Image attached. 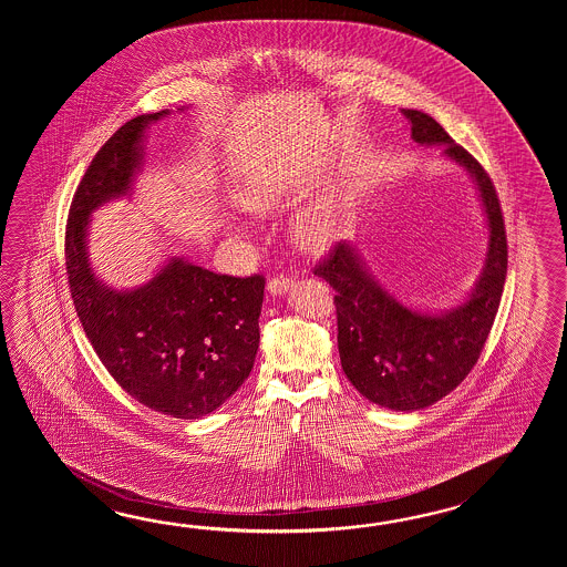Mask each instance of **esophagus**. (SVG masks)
Returning <instances> with one entry per match:
<instances>
[{
  "label": "esophagus",
  "mask_w": 567,
  "mask_h": 567,
  "mask_svg": "<svg viewBox=\"0 0 567 567\" xmlns=\"http://www.w3.org/2000/svg\"><path fill=\"white\" fill-rule=\"evenodd\" d=\"M289 286H291V278L279 274V276H274V278L269 279L267 289H269V293H274V296H281V293L288 291Z\"/></svg>",
  "instance_id": "34e87169"
}]
</instances>
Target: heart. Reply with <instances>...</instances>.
<instances>
[{
    "instance_id": "1",
    "label": "heart",
    "mask_w": 567,
    "mask_h": 567,
    "mask_svg": "<svg viewBox=\"0 0 567 567\" xmlns=\"http://www.w3.org/2000/svg\"><path fill=\"white\" fill-rule=\"evenodd\" d=\"M289 184L276 169L257 172L243 184L239 203L247 210L267 213L288 203ZM342 227V196L338 190L324 194L296 220V239L308 251H324L337 241Z\"/></svg>"
}]
</instances>
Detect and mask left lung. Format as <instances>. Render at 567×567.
Wrapping results in <instances>:
<instances>
[{
    "label": "left lung",
    "mask_w": 567,
    "mask_h": 567,
    "mask_svg": "<svg viewBox=\"0 0 567 567\" xmlns=\"http://www.w3.org/2000/svg\"><path fill=\"white\" fill-rule=\"evenodd\" d=\"M417 144L446 145L444 154L471 172L481 190L491 243L481 281L466 303L444 316H423L386 296L349 243L330 247L313 276L334 289L342 371L362 398L395 411L423 410L446 398L481 359L506 278L505 218L481 162L427 113L403 109Z\"/></svg>",
    "instance_id": "1"
}]
</instances>
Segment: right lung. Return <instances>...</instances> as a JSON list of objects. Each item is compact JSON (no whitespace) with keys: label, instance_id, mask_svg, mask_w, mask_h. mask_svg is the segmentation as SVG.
<instances>
[{"label":"right lung","instance_id":"1","mask_svg":"<svg viewBox=\"0 0 567 567\" xmlns=\"http://www.w3.org/2000/svg\"><path fill=\"white\" fill-rule=\"evenodd\" d=\"M121 125L96 152L73 196L64 259L74 310L109 374L150 410L196 420L220 408L254 369L266 278H235L172 259L147 286L113 291L86 259L89 215L130 190L150 121Z\"/></svg>","mask_w":567,"mask_h":567}]
</instances>
